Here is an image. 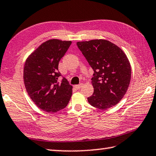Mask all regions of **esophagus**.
Wrapping results in <instances>:
<instances>
[{
    "instance_id": "esophagus-1",
    "label": "esophagus",
    "mask_w": 156,
    "mask_h": 156,
    "mask_svg": "<svg viewBox=\"0 0 156 156\" xmlns=\"http://www.w3.org/2000/svg\"><path fill=\"white\" fill-rule=\"evenodd\" d=\"M83 84L81 83V84H77V85H75L74 87L76 88V89H80V88H81L82 87H83Z\"/></svg>"
}]
</instances>
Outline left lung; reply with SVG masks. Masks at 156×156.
I'll return each mask as SVG.
<instances>
[{"mask_svg":"<svg viewBox=\"0 0 156 156\" xmlns=\"http://www.w3.org/2000/svg\"><path fill=\"white\" fill-rule=\"evenodd\" d=\"M94 72L93 95L87 98L90 105L108 109L121 100L128 89L131 67L120 48L105 39L76 43Z\"/></svg>","mask_w":156,"mask_h":156,"instance_id":"left-lung-1","label":"left lung"}]
</instances>
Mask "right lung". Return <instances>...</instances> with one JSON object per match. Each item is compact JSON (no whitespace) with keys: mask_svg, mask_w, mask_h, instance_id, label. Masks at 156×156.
I'll return each mask as SVG.
<instances>
[{"mask_svg":"<svg viewBox=\"0 0 156 156\" xmlns=\"http://www.w3.org/2000/svg\"><path fill=\"white\" fill-rule=\"evenodd\" d=\"M72 44L71 41L50 39L39 46L27 59L24 82L28 94L44 111L56 112L68 104L72 86L58 72V63Z\"/></svg>","mask_w":156,"mask_h":156,"instance_id":"add662e5","label":"right lung"}]
</instances>
